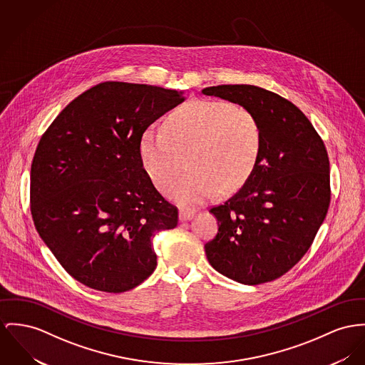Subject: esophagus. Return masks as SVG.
I'll use <instances>...</instances> for the list:
<instances>
[{"label":"esophagus","mask_w":365,"mask_h":365,"mask_svg":"<svg viewBox=\"0 0 365 365\" xmlns=\"http://www.w3.org/2000/svg\"><path fill=\"white\" fill-rule=\"evenodd\" d=\"M194 216V210H190V209H181L180 210V221H188V220L192 219Z\"/></svg>","instance_id":"34e87169"}]
</instances>
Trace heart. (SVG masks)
I'll return each mask as SVG.
<instances>
[{
    "label": "heart",
    "mask_w": 365,
    "mask_h": 365,
    "mask_svg": "<svg viewBox=\"0 0 365 365\" xmlns=\"http://www.w3.org/2000/svg\"><path fill=\"white\" fill-rule=\"evenodd\" d=\"M263 148L257 118L227 101H190L174 109L162 130L146 128L140 141L144 169L166 192L184 168L190 173L170 191L184 206H200L241 188L256 169Z\"/></svg>",
    "instance_id": "heart-1"
}]
</instances>
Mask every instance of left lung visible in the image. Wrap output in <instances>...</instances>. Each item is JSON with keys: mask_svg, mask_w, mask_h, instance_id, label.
<instances>
[{"mask_svg": "<svg viewBox=\"0 0 365 365\" xmlns=\"http://www.w3.org/2000/svg\"><path fill=\"white\" fill-rule=\"evenodd\" d=\"M247 108L262 127L259 163L242 188L210 209L217 235L205 245L212 267L245 285L274 281L309 250L331 202L324 141L291 101L249 84L203 88Z\"/></svg>", "mask_w": 365, "mask_h": 365, "instance_id": "1", "label": "left lung"}]
</instances>
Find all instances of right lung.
Returning <instances> with one entry per match:
<instances>
[{"mask_svg": "<svg viewBox=\"0 0 365 365\" xmlns=\"http://www.w3.org/2000/svg\"><path fill=\"white\" fill-rule=\"evenodd\" d=\"M182 91L105 81L73 99L43 134L31 163L36 230L74 279L130 291L156 268L152 238L178 224L141 155L146 128L184 101Z\"/></svg>", "mask_w": 365, "mask_h": 365, "instance_id": "obj_1", "label": "right lung"}]
</instances>
